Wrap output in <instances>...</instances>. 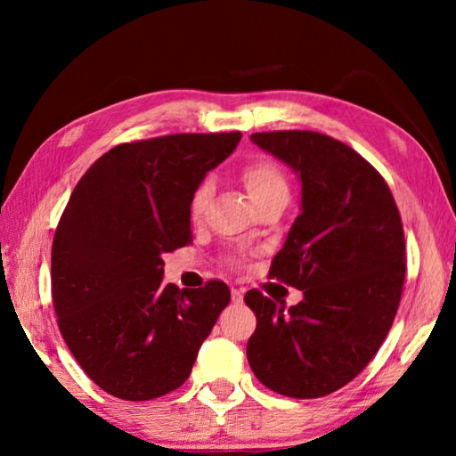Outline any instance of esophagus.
<instances>
[{
    "instance_id": "34e87169",
    "label": "esophagus",
    "mask_w": 456,
    "mask_h": 456,
    "mask_svg": "<svg viewBox=\"0 0 456 456\" xmlns=\"http://www.w3.org/2000/svg\"><path fill=\"white\" fill-rule=\"evenodd\" d=\"M231 299H233V304H241L243 302V291L241 289H231Z\"/></svg>"
}]
</instances>
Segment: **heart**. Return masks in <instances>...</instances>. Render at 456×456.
<instances>
[{"instance_id":"heart-1","label":"heart","mask_w":456,"mask_h":456,"mask_svg":"<svg viewBox=\"0 0 456 456\" xmlns=\"http://www.w3.org/2000/svg\"><path fill=\"white\" fill-rule=\"evenodd\" d=\"M243 183L245 189L249 192L253 203H261V200L272 199L277 195H288V179H285L283 168L275 163L272 159H259L253 160V163L243 168ZM211 187L209 183H200L197 191L192 192L191 199V215L192 217H199L203 213V207L209 199Z\"/></svg>"}]
</instances>
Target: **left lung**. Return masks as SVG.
<instances>
[{
    "label": "left lung",
    "instance_id": "1",
    "mask_svg": "<svg viewBox=\"0 0 456 456\" xmlns=\"http://www.w3.org/2000/svg\"><path fill=\"white\" fill-rule=\"evenodd\" d=\"M251 141L302 181V213L269 277L304 299L285 310L259 289L245 293L257 318L247 360L277 395L320 398L354 380L390 331L406 273L403 221L382 175L348 144L314 130Z\"/></svg>",
    "mask_w": 456,
    "mask_h": 456
}]
</instances>
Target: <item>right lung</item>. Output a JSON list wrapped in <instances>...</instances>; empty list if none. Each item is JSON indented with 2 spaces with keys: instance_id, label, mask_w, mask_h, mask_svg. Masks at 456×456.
I'll return each instance as SVG.
<instances>
[{
  "instance_id": "add662e5",
  "label": "right lung",
  "mask_w": 456,
  "mask_h": 456,
  "mask_svg": "<svg viewBox=\"0 0 456 456\" xmlns=\"http://www.w3.org/2000/svg\"><path fill=\"white\" fill-rule=\"evenodd\" d=\"M241 133L168 134L102 154L72 191L52 243L61 338L108 395L179 388L229 304L223 281L163 285L165 253L191 243V199Z\"/></svg>"
}]
</instances>
